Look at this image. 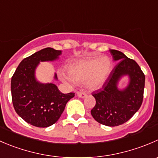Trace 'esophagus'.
<instances>
[{
	"mask_svg": "<svg viewBox=\"0 0 158 158\" xmlns=\"http://www.w3.org/2000/svg\"><path fill=\"white\" fill-rule=\"evenodd\" d=\"M77 96L80 98H85L87 96V94L83 92H77Z\"/></svg>",
	"mask_w": 158,
	"mask_h": 158,
	"instance_id": "esophagus-1",
	"label": "esophagus"
}]
</instances>
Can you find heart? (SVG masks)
I'll list each match as a JSON object with an SVG mask.
<instances>
[{
	"instance_id": "b5f03b06",
	"label": "heart",
	"mask_w": 158,
	"mask_h": 158,
	"mask_svg": "<svg viewBox=\"0 0 158 158\" xmlns=\"http://www.w3.org/2000/svg\"><path fill=\"white\" fill-rule=\"evenodd\" d=\"M113 69V62L107 56L87 57L68 65V73L59 72L61 80L69 84L83 83L92 89L101 88Z\"/></svg>"
}]
</instances>
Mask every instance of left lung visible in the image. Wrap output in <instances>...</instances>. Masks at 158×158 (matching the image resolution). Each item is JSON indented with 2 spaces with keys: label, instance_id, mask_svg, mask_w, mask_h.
<instances>
[{
  "label": "left lung",
  "instance_id": "left-lung-1",
  "mask_svg": "<svg viewBox=\"0 0 158 158\" xmlns=\"http://www.w3.org/2000/svg\"><path fill=\"white\" fill-rule=\"evenodd\" d=\"M114 62H118L102 88L93 93L96 106L91 110L95 120L101 124L116 127L126 123L140 109L143 102L145 76L138 64L123 52L110 49ZM127 77L128 84L118 83Z\"/></svg>",
  "mask_w": 158,
  "mask_h": 158
}]
</instances>
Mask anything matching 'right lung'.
Segmentation results:
<instances>
[{
	"mask_svg": "<svg viewBox=\"0 0 158 158\" xmlns=\"http://www.w3.org/2000/svg\"><path fill=\"white\" fill-rule=\"evenodd\" d=\"M62 51L45 48L20 62L11 78L14 108L24 121L37 127H48L58 121L74 93H62L52 82H42L36 78L40 62L59 60ZM54 79L58 80L56 73Z\"/></svg>",
	"mask_w": 158,
	"mask_h": 158,
	"instance_id": "obj_1",
	"label": "right lung"
}]
</instances>
